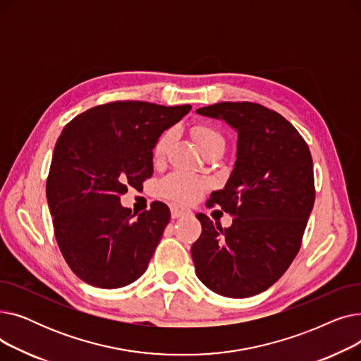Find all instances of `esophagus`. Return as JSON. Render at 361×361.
Wrapping results in <instances>:
<instances>
[{
	"mask_svg": "<svg viewBox=\"0 0 361 361\" xmlns=\"http://www.w3.org/2000/svg\"><path fill=\"white\" fill-rule=\"evenodd\" d=\"M169 207H171V215H173V218H180V216L190 212V209H188V207H185L183 204H177V203H171Z\"/></svg>",
	"mask_w": 361,
	"mask_h": 361,
	"instance_id": "esophagus-1",
	"label": "esophagus"
}]
</instances>
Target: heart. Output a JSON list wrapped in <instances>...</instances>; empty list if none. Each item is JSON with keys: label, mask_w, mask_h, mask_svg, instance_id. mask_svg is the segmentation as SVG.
<instances>
[{"label": "heart", "mask_w": 361, "mask_h": 361, "mask_svg": "<svg viewBox=\"0 0 361 361\" xmlns=\"http://www.w3.org/2000/svg\"><path fill=\"white\" fill-rule=\"evenodd\" d=\"M193 136L203 152L209 150L214 146L225 145L224 136L221 135L219 130H216L212 126H204V124L196 126L193 128ZM171 142H173V131L166 130L162 133L155 143V147H154L155 158H162L166 154ZM204 187H206V183L197 177L188 176L184 173H173L166 176L159 183V193L169 199L188 202V200H193Z\"/></svg>", "instance_id": "heart-1"}]
</instances>
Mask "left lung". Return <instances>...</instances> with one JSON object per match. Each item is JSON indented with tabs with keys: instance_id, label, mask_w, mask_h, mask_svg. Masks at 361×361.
<instances>
[{
	"instance_id": "1",
	"label": "left lung",
	"mask_w": 361,
	"mask_h": 361,
	"mask_svg": "<svg viewBox=\"0 0 361 361\" xmlns=\"http://www.w3.org/2000/svg\"><path fill=\"white\" fill-rule=\"evenodd\" d=\"M237 131L231 176L206 206L234 216L222 228L204 214L192 245L197 278L216 294L256 295L288 269L314 203L313 161L307 143L278 112L253 102H221L196 109Z\"/></svg>"
}]
</instances>
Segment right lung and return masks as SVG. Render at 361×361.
<instances>
[{
	"mask_svg": "<svg viewBox=\"0 0 361 361\" xmlns=\"http://www.w3.org/2000/svg\"><path fill=\"white\" fill-rule=\"evenodd\" d=\"M190 109L118 101L90 108L63 128L47 200L59 247L89 286L121 288L145 274L169 222V207L154 202L136 218L120 196L152 177L157 140Z\"/></svg>",
	"mask_w": 361,
	"mask_h": 361,
	"instance_id": "add662e5",
	"label": "right lung"
}]
</instances>
